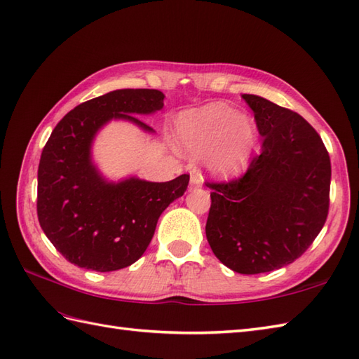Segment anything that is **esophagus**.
<instances>
[{
	"instance_id": "obj_1",
	"label": "esophagus",
	"mask_w": 359,
	"mask_h": 359,
	"mask_svg": "<svg viewBox=\"0 0 359 359\" xmlns=\"http://www.w3.org/2000/svg\"><path fill=\"white\" fill-rule=\"evenodd\" d=\"M200 187H202V177H200L198 174H193L189 179V189L200 188Z\"/></svg>"
}]
</instances>
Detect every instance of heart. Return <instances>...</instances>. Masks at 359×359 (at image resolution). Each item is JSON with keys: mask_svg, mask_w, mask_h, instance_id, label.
<instances>
[{"mask_svg": "<svg viewBox=\"0 0 359 359\" xmlns=\"http://www.w3.org/2000/svg\"><path fill=\"white\" fill-rule=\"evenodd\" d=\"M257 125L249 116L223 104H210L182 113L176 140L183 151L203 156V166L215 177H236L251 162Z\"/></svg>", "mask_w": 359, "mask_h": 359, "instance_id": "b5f03b06", "label": "heart"}]
</instances>
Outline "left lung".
<instances>
[{
  "label": "left lung",
  "instance_id": "obj_1",
  "mask_svg": "<svg viewBox=\"0 0 359 359\" xmlns=\"http://www.w3.org/2000/svg\"><path fill=\"white\" fill-rule=\"evenodd\" d=\"M262 151L245 176L206 183L211 208L206 238L214 255L238 273H262L295 262L320 234L329 212L330 157L302 116L257 95Z\"/></svg>",
  "mask_w": 359,
  "mask_h": 359
}]
</instances>
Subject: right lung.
I'll return each instance as SVG.
<instances>
[{"label":"right lung","mask_w":359,"mask_h":359,"mask_svg":"<svg viewBox=\"0 0 359 359\" xmlns=\"http://www.w3.org/2000/svg\"><path fill=\"white\" fill-rule=\"evenodd\" d=\"M163 99L159 90H114L74 107L52 131L39 161L36 210L65 260L96 272L127 268L147 251L161 214L187 191L188 174L170 182H111L91 159L97 131L110 121L154 133L136 116L162 110Z\"/></svg>","instance_id":"obj_1"}]
</instances>
